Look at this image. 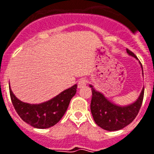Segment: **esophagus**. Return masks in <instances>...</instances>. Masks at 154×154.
I'll return each instance as SVG.
<instances>
[{
	"instance_id": "1",
	"label": "esophagus",
	"mask_w": 154,
	"mask_h": 154,
	"mask_svg": "<svg viewBox=\"0 0 154 154\" xmlns=\"http://www.w3.org/2000/svg\"><path fill=\"white\" fill-rule=\"evenodd\" d=\"M86 84H87V81L85 79H81L78 82V84H77V87L79 88H83L84 86H85L86 85Z\"/></svg>"
}]
</instances>
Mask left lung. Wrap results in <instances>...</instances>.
Here are the masks:
<instances>
[{"label": "left lung", "instance_id": "1", "mask_svg": "<svg viewBox=\"0 0 154 154\" xmlns=\"http://www.w3.org/2000/svg\"><path fill=\"white\" fill-rule=\"evenodd\" d=\"M127 52L128 55L137 59L135 54L128 49H127ZM140 64L142 68L140 62ZM90 86L92 90L90 110L94 121L100 128L106 131H118L131 124L137 117L142 105L145 91L144 88L139 98L135 103L121 106L111 103L102 93L97 91L91 85H90Z\"/></svg>", "mask_w": 154, "mask_h": 154}]
</instances>
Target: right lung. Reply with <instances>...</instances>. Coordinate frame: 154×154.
<instances>
[{"label":"right lung","mask_w":154,"mask_h":154,"mask_svg":"<svg viewBox=\"0 0 154 154\" xmlns=\"http://www.w3.org/2000/svg\"><path fill=\"white\" fill-rule=\"evenodd\" d=\"M77 85L64 90L51 100L39 104H29L20 101L9 88L15 111L21 119L36 128H48L58 123L68 109L70 100L76 94Z\"/></svg>","instance_id":"1"}]
</instances>
